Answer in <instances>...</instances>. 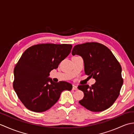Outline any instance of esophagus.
<instances>
[{
	"label": "esophagus",
	"instance_id": "34e87169",
	"mask_svg": "<svg viewBox=\"0 0 134 134\" xmlns=\"http://www.w3.org/2000/svg\"><path fill=\"white\" fill-rule=\"evenodd\" d=\"M72 90H78V87L75 85H72Z\"/></svg>",
	"mask_w": 134,
	"mask_h": 134
}]
</instances>
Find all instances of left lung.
<instances>
[{
    "label": "left lung",
    "mask_w": 134,
    "mask_h": 134,
    "mask_svg": "<svg viewBox=\"0 0 134 134\" xmlns=\"http://www.w3.org/2000/svg\"><path fill=\"white\" fill-rule=\"evenodd\" d=\"M72 55L83 58L85 74L96 81L90 87L88 85L78 87L84 93L79 104L93 112L107 109L118 98L123 83L120 63L109 48L98 42L76 45Z\"/></svg>",
    "instance_id": "obj_1"
}]
</instances>
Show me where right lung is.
Listing matches in <instances>:
<instances>
[{
    "instance_id": "right-lung-1",
    "label": "right lung",
    "mask_w": 134,
    "mask_h": 134,
    "mask_svg": "<svg viewBox=\"0 0 134 134\" xmlns=\"http://www.w3.org/2000/svg\"><path fill=\"white\" fill-rule=\"evenodd\" d=\"M72 47L71 44H40L29 47L22 54L14 69L13 88L27 109L45 112L56 103L63 91L72 89L71 83H56L48 77L69 55Z\"/></svg>"
}]
</instances>
